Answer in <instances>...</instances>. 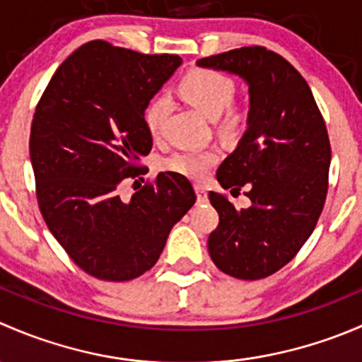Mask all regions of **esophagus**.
Listing matches in <instances>:
<instances>
[{
  "mask_svg": "<svg viewBox=\"0 0 362 362\" xmlns=\"http://www.w3.org/2000/svg\"><path fill=\"white\" fill-rule=\"evenodd\" d=\"M194 189H196V194H198V203H206L208 202L206 187H204V185H202V184H196Z\"/></svg>",
  "mask_w": 362,
  "mask_h": 362,
  "instance_id": "obj_1",
  "label": "esophagus"
}]
</instances>
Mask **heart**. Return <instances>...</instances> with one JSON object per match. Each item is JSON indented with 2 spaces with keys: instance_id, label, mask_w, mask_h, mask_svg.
<instances>
[{
  "instance_id": "obj_1",
  "label": "heart",
  "mask_w": 362,
  "mask_h": 362,
  "mask_svg": "<svg viewBox=\"0 0 362 362\" xmlns=\"http://www.w3.org/2000/svg\"><path fill=\"white\" fill-rule=\"evenodd\" d=\"M180 94L196 108L206 115L208 119H217L224 108L231 103L235 96V82L231 76L217 71V69L198 68L189 71L180 82ZM170 110V101L164 94H159L148 103L145 110V124L152 136H159L163 131L164 119ZM247 120V110L242 107H228L222 127L228 131H235ZM218 152L215 148L206 151H178L164 159L163 166L168 171L180 173L189 178H202L206 171L217 163Z\"/></svg>"
}]
</instances>
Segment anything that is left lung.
<instances>
[{
    "instance_id": "obj_1",
    "label": "left lung",
    "mask_w": 362,
    "mask_h": 362,
    "mask_svg": "<svg viewBox=\"0 0 362 362\" xmlns=\"http://www.w3.org/2000/svg\"><path fill=\"white\" fill-rule=\"evenodd\" d=\"M198 66L235 73L249 83L250 110L238 147L217 180L249 208L210 192L218 226L208 252L221 272L242 280L273 275L293 261L315 229L327 196L331 145L326 122L301 73L264 47L203 57Z\"/></svg>"
}]
</instances>
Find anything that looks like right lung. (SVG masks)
<instances>
[{
  "label": "right lung",
  "instance_id": "obj_1",
  "mask_svg": "<svg viewBox=\"0 0 362 362\" xmlns=\"http://www.w3.org/2000/svg\"><path fill=\"white\" fill-rule=\"evenodd\" d=\"M182 64L93 40L56 69L31 124L38 206L78 268L126 282L158 262L171 228L196 202L191 182L166 171L131 196L120 182L145 171L152 148L145 110Z\"/></svg>",
  "mask_w": 362,
  "mask_h": 362
}]
</instances>
